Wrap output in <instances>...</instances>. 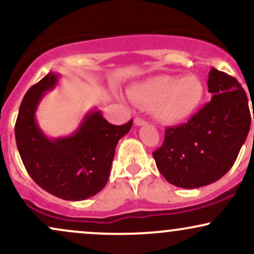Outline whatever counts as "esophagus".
Here are the masks:
<instances>
[{
    "label": "esophagus",
    "mask_w": 254,
    "mask_h": 254,
    "mask_svg": "<svg viewBox=\"0 0 254 254\" xmlns=\"http://www.w3.org/2000/svg\"><path fill=\"white\" fill-rule=\"evenodd\" d=\"M133 123H135V125H137V127H142V125L147 124V122H145L143 118L137 117V118H135V122H133Z\"/></svg>",
    "instance_id": "34e87169"
}]
</instances>
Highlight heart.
Listing matches in <instances>:
<instances>
[{
  "label": "heart",
  "instance_id": "obj_1",
  "mask_svg": "<svg viewBox=\"0 0 254 254\" xmlns=\"http://www.w3.org/2000/svg\"><path fill=\"white\" fill-rule=\"evenodd\" d=\"M132 103L153 107L154 116L166 124H179L193 115L204 98L203 82L194 75H159L127 89Z\"/></svg>",
  "mask_w": 254,
  "mask_h": 254
}]
</instances>
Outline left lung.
I'll use <instances>...</instances> for the list:
<instances>
[{
  "mask_svg": "<svg viewBox=\"0 0 254 254\" xmlns=\"http://www.w3.org/2000/svg\"><path fill=\"white\" fill-rule=\"evenodd\" d=\"M208 89L210 103L188 123L168 127L153 153L157 170L177 188L197 189L221 179L249 135V100L237 78L211 68Z\"/></svg>",
  "mask_w": 254,
  "mask_h": 254,
  "instance_id": "left-lung-1",
  "label": "left lung"
}]
</instances>
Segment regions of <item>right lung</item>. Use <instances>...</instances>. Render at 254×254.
Segmentation results:
<instances>
[{
    "label": "right lung",
    "mask_w": 254,
    "mask_h": 254,
    "mask_svg": "<svg viewBox=\"0 0 254 254\" xmlns=\"http://www.w3.org/2000/svg\"><path fill=\"white\" fill-rule=\"evenodd\" d=\"M58 78L60 74L50 71L27 90L17 115L15 139L32 179L49 193L76 202L93 197L106 185L116 147L130 131L132 119L112 125L101 111L90 110L71 135L50 138L40 129L36 112Z\"/></svg>",
    "instance_id": "add662e5"
}]
</instances>
